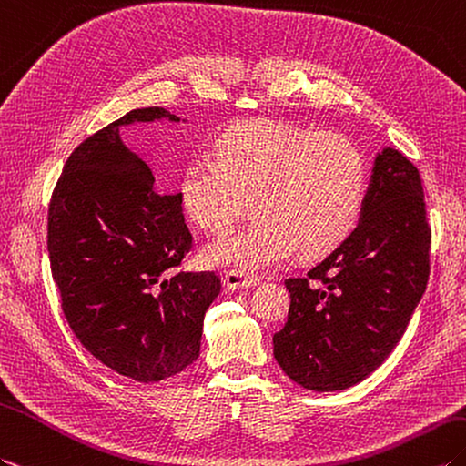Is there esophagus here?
<instances>
[{"label": "esophagus", "instance_id": "esophagus-1", "mask_svg": "<svg viewBox=\"0 0 466 466\" xmlns=\"http://www.w3.org/2000/svg\"><path fill=\"white\" fill-rule=\"evenodd\" d=\"M259 284V278L250 276L246 272H238V269H228L224 276V286L228 289H244Z\"/></svg>", "mask_w": 466, "mask_h": 466}]
</instances>
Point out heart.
<instances>
[{
	"label": "heart",
	"mask_w": 466,
	"mask_h": 466,
	"mask_svg": "<svg viewBox=\"0 0 466 466\" xmlns=\"http://www.w3.org/2000/svg\"><path fill=\"white\" fill-rule=\"evenodd\" d=\"M182 175V207L202 230L222 234L252 207L256 218L212 242L208 264L256 272L298 250L321 258L360 222L367 160L353 138L259 118L230 127Z\"/></svg>",
	"instance_id": "obj_1"
}]
</instances>
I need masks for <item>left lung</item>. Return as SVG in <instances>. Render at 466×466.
<instances>
[{
    "label": "left lung",
    "instance_id": "left-lung-1",
    "mask_svg": "<svg viewBox=\"0 0 466 466\" xmlns=\"http://www.w3.org/2000/svg\"><path fill=\"white\" fill-rule=\"evenodd\" d=\"M431 226L419 170L377 155L357 228L306 276L288 278L286 326L274 333L284 373L311 391L363 381L405 333L429 282Z\"/></svg>",
    "mask_w": 466,
    "mask_h": 466
}]
</instances>
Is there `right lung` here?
<instances>
[{
    "label": "right lung",
    "mask_w": 466,
    "mask_h": 466,
    "mask_svg": "<svg viewBox=\"0 0 466 466\" xmlns=\"http://www.w3.org/2000/svg\"><path fill=\"white\" fill-rule=\"evenodd\" d=\"M180 121L162 106L116 118L73 150L53 188L47 250L61 309L83 348L138 383L197 361L202 323L222 284L182 272L194 240L182 197H160L155 177L118 138V127Z\"/></svg>",
    "instance_id": "add662e5"
}]
</instances>
